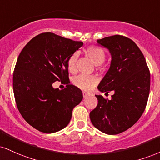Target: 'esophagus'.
Listing matches in <instances>:
<instances>
[{"label":"esophagus","mask_w":160,"mask_h":160,"mask_svg":"<svg viewBox=\"0 0 160 160\" xmlns=\"http://www.w3.org/2000/svg\"><path fill=\"white\" fill-rule=\"evenodd\" d=\"M82 95H83V98H87L88 96L89 95V94H88V92H82Z\"/></svg>","instance_id":"obj_1"}]
</instances>
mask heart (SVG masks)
Returning <instances> with one entry per match:
<instances>
[{"instance_id":"b5f03b06","label":"heart","mask_w":160,"mask_h":160,"mask_svg":"<svg viewBox=\"0 0 160 160\" xmlns=\"http://www.w3.org/2000/svg\"><path fill=\"white\" fill-rule=\"evenodd\" d=\"M85 53L91 59L95 65H101L105 61V53L101 48L95 46H89L85 50ZM77 56L73 54L71 56L67 61L68 68L70 72H74L75 64H76ZM74 84L78 87L85 91H88L95 86L98 82V80L95 77L87 76V75L80 74L74 80Z\"/></svg>"}]
</instances>
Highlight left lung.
Returning <instances> with one entry per match:
<instances>
[{"label":"left lung","instance_id":"obj_1","mask_svg":"<svg viewBox=\"0 0 160 160\" xmlns=\"http://www.w3.org/2000/svg\"><path fill=\"white\" fill-rule=\"evenodd\" d=\"M108 49L111 63L98 88L111 100L95 95L98 103L89 114L94 127L109 135L125 131L135 124L145 111L150 92L151 75L143 53L133 41L115 35L98 39Z\"/></svg>","mask_w":160,"mask_h":160}]
</instances>
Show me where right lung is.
<instances>
[{
  "label": "right lung",
  "instance_id": "1",
  "mask_svg": "<svg viewBox=\"0 0 160 160\" xmlns=\"http://www.w3.org/2000/svg\"><path fill=\"white\" fill-rule=\"evenodd\" d=\"M82 45V42L43 32L19 54L12 79L15 102L24 120L36 130L45 133L62 130L82 100V91L76 86L53 87L57 80L68 83L67 61Z\"/></svg>",
  "mask_w": 160,
  "mask_h": 160
}]
</instances>
